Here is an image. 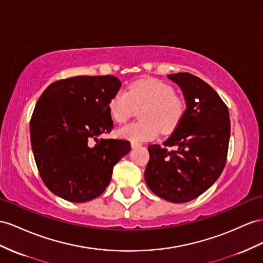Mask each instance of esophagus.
I'll return each instance as SVG.
<instances>
[{"label": "esophagus", "mask_w": 263, "mask_h": 263, "mask_svg": "<svg viewBox=\"0 0 263 263\" xmlns=\"http://www.w3.org/2000/svg\"><path fill=\"white\" fill-rule=\"evenodd\" d=\"M141 144L140 143H137V142H131V147L132 149H136V147H140Z\"/></svg>", "instance_id": "1"}]
</instances>
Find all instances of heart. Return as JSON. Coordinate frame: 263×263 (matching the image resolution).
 I'll list each match as a JSON object with an SVG mask.
<instances>
[{
    "mask_svg": "<svg viewBox=\"0 0 263 263\" xmlns=\"http://www.w3.org/2000/svg\"><path fill=\"white\" fill-rule=\"evenodd\" d=\"M136 109H142L139 113L140 122L119 127L117 136L139 143L154 140L160 130L162 133L176 130L183 119L185 103L172 86L150 79L136 82L127 91H117L107 104L111 118L118 123L126 122Z\"/></svg>",
    "mask_w": 263,
    "mask_h": 263,
    "instance_id": "1",
    "label": "heart"
}]
</instances>
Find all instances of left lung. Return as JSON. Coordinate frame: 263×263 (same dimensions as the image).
Masks as SVG:
<instances>
[{
	"label": "left lung",
	"instance_id": "left-lung-1",
	"mask_svg": "<svg viewBox=\"0 0 263 263\" xmlns=\"http://www.w3.org/2000/svg\"><path fill=\"white\" fill-rule=\"evenodd\" d=\"M183 93L186 110L165 146H147L150 160L144 171L145 182L158 197L184 203L205 192L226 165L230 117L219 94L203 80L190 73L167 76Z\"/></svg>",
	"mask_w": 263,
	"mask_h": 263
}]
</instances>
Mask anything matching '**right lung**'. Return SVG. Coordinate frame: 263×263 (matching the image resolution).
Segmentation results:
<instances>
[{
	"label": "right lung",
	"mask_w": 263,
	"mask_h": 263,
	"mask_svg": "<svg viewBox=\"0 0 263 263\" xmlns=\"http://www.w3.org/2000/svg\"><path fill=\"white\" fill-rule=\"evenodd\" d=\"M113 76H80L51 83L30 122L33 156L46 187L71 202H86L109 185L113 166L131 150L126 140L100 138L113 122L107 104L120 90Z\"/></svg>",
	"instance_id": "1"
}]
</instances>
